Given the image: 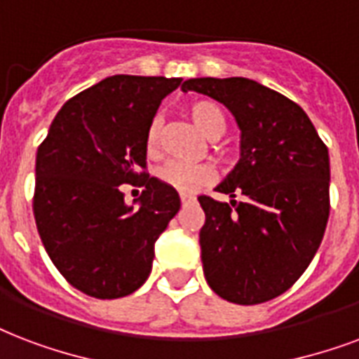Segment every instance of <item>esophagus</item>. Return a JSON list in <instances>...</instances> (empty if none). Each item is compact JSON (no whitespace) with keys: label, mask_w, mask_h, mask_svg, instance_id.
I'll use <instances>...</instances> for the list:
<instances>
[{"label":"esophagus","mask_w":359,"mask_h":359,"mask_svg":"<svg viewBox=\"0 0 359 359\" xmlns=\"http://www.w3.org/2000/svg\"><path fill=\"white\" fill-rule=\"evenodd\" d=\"M180 201H182V205L191 203V201H194V198H191V196H186V194H182V196H180Z\"/></svg>","instance_id":"1"}]
</instances>
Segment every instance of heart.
I'll return each instance as SVG.
<instances>
[{"instance_id": "heart-1", "label": "heart", "mask_w": 359, "mask_h": 359, "mask_svg": "<svg viewBox=\"0 0 359 359\" xmlns=\"http://www.w3.org/2000/svg\"><path fill=\"white\" fill-rule=\"evenodd\" d=\"M186 113L191 118V122L198 126L199 131L207 135L209 139H216L226 131V116H224L222 109L209 100H198L191 101L190 105L186 107ZM160 135H161V122L160 118L150 120L147 133H144V149L149 156L160 154ZM220 156H226V150L216 149ZM215 173L209 165L199 163V165H190V163H182V161H169L163 168L158 171V179L168 184L169 188L180 191V194H194L199 188L210 184Z\"/></svg>"}]
</instances>
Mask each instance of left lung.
Instances as JSON below:
<instances>
[{
  "mask_svg": "<svg viewBox=\"0 0 359 359\" xmlns=\"http://www.w3.org/2000/svg\"><path fill=\"white\" fill-rule=\"evenodd\" d=\"M241 128V160L216 190L245 201L199 196L201 262L216 295L237 305L275 299L305 273L330 218V154L295 101L250 79H190Z\"/></svg>",
  "mask_w": 359,
  "mask_h": 359,
  "instance_id": "left-lung-1",
  "label": "left lung"
}]
</instances>
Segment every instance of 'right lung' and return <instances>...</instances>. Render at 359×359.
<instances>
[{"label":"right lung","instance_id":"right-lung-1","mask_svg":"<svg viewBox=\"0 0 359 359\" xmlns=\"http://www.w3.org/2000/svg\"><path fill=\"white\" fill-rule=\"evenodd\" d=\"M182 79L114 75L60 109L35 160L34 216L62 277L95 299L133 294L154 243L180 209L177 190L147 171L144 133ZM144 188L137 210L121 184Z\"/></svg>","mask_w":359,"mask_h":359}]
</instances>
